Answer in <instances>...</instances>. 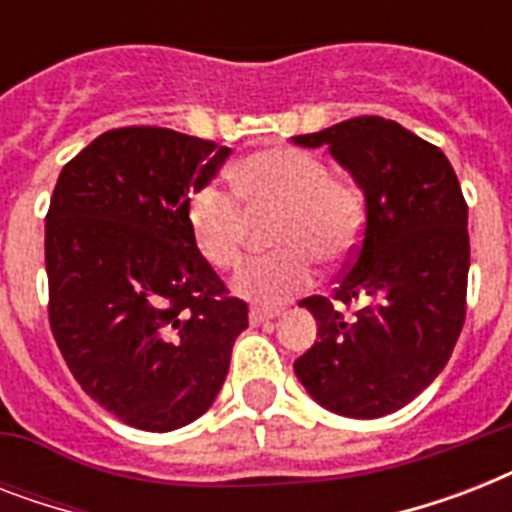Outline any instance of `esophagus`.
<instances>
[{"label": "esophagus", "instance_id": "obj_1", "mask_svg": "<svg viewBox=\"0 0 512 512\" xmlns=\"http://www.w3.org/2000/svg\"><path fill=\"white\" fill-rule=\"evenodd\" d=\"M281 311L279 308H263V305H252L249 308V321L255 324V327H260V324H268V321L279 319Z\"/></svg>", "mask_w": 512, "mask_h": 512}]
</instances>
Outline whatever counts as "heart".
<instances>
[{"mask_svg":"<svg viewBox=\"0 0 512 512\" xmlns=\"http://www.w3.org/2000/svg\"><path fill=\"white\" fill-rule=\"evenodd\" d=\"M233 191L247 212H276L271 244L279 247L249 260L233 279L236 292L276 305L308 287L316 258L348 257L364 231V201L353 185L329 177L319 156L297 148H268L231 170ZM220 185L196 188L188 199V228L196 247L215 268H233L244 247V210Z\"/></svg>","mask_w":512,"mask_h":512,"instance_id":"obj_1","label":"heart"}]
</instances>
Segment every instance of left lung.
I'll list each match as a JSON object with an SVG mask.
<instances>
[{
  "label": "left lung",
  "instance_id": "8db88e82",
  "mask_svg": "<svg viewBox=\"0 0 512 512\" xmlns=\"http://www.w3.org/2000/svg\"><path fill=\"white\" fill-rule=\"evenodd\" d=\"M297 146H327L364 191V239L332 297H305L319 340L297 380L329 412L374 420L417 398L465 324L468 204L444 151L382 116H356ZM366 299L361 312L341 308Z\"/></svg>",
  "mask_w": 512,
  "mask_h": 512
}]
</instances>
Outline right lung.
<instances>
[{"label": "right lung", "instance_id": "1", "mask_svg": "<svg viewBox=\"0 0 512 512\" xmlns=\"http://www.w3.org/2000/svg\"><path fill=\"white\" fill-rule=\"evenodd\" d=\"M231 148L164 127L108 130L63 167L44 225L50 329L92 401L167 433L220 393L247 303L188 228Z\"/></svg>", "mask_w": 512, "mask_h": 512}]
</instances>
